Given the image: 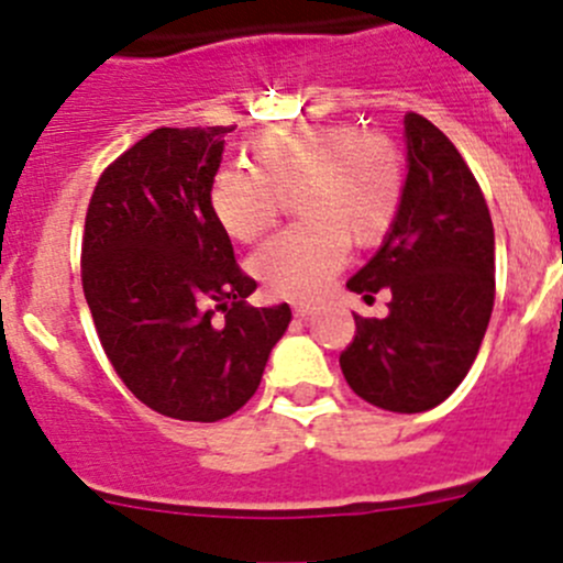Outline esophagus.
Listing matches in <instances>:
<instances>
[{
  "label": "esophagus",
  "instance_id": "34e87169",
  "mask_svg": "<svg viewBox=\"0 0 563 563\" xmlns=\"http://www.w3.org/2000/svg\"><path fill=\"white\" fill-rule=\"evenodd\" d=\"M313 305H305V302H299V305H294V318H310L313 316Z\"/></svg>",
  "mask_w": 563,
  "mask_h": 563
}]
</instances>
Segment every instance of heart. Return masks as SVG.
<instances>
[{"label": "heart", "instance_id": "b5f03b06", "mask_svg": "<svg viewBox=\"0 0 563 563\" xmlns=\"http://www.w3.org/2000/svg\"><path fill=\"white\" fill-rule=\"evenodd\" d=\"M250 172L220 168L209 209L236 242L275 225L294 192L299 220L255 250L250 269L272 297L310 299L343 266L349 245H382L406 201V157L395 139L349 122L272 128L245 144Z\"/></svg>", "mask_w": 563, "mask_h": 563}]
</instances>
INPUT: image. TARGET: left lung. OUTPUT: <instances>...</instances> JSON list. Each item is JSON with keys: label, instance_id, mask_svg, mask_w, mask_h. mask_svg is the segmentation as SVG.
<instances>
[{"label": "left lung", "instance_id": "1", "mask_svg": "<svg viewBox=\"0 0 563 563\" xmlns=\"http://www.w3.org/2000/svg\"><path fill=\"white\" fill-rule=\"evenodd\" d=\"M406 146L400 218L349 280L367 302L389 291V316H354L356 334L340 367L362 400L419 413L444 402L479 354L496 299V236L479 181L455 144L411 111Z\"/></svg>", "mask_w": 563, "mask_h": 563}]
</instances>
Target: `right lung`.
Wrapping results in <instances>:
<instances>
[{
	"instance_id": "1",
	"label": "right lung",
	"mask_w": 563,
	"mask_h": 563,
	"mask_svg": "<svg viewBox=\"0 0 563 563\" xmlns=\"http://www.w3.org/2000/svg\"><path fill=\"white\" fill-rule=\"evenodd\" d=\"M231 130H152L100 174L84 223V297L108 362L181 422L240 411L291 321L288 305H247L255 280L209 209Z\"/></svg>"
}]
</instances>
